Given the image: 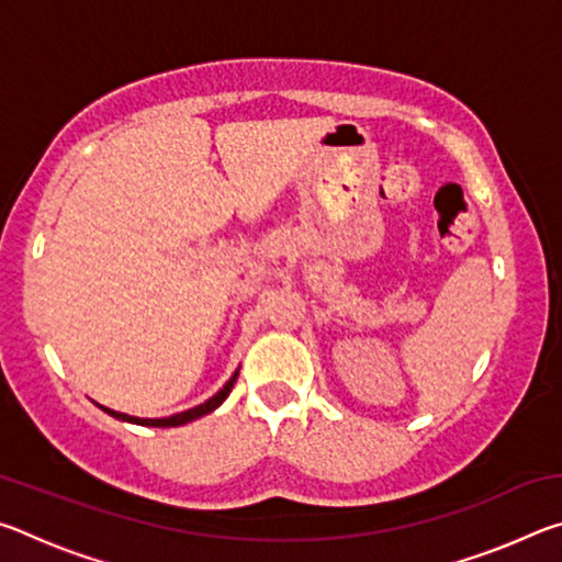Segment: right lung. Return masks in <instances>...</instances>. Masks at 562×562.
Listing matches in <instances>:
<instances>
[{
  "label": "right lung",
  "instance_id": "add662e5",
  "mask_svg": "<svg viewBox=\"0 0 562 562\" xmlns=\"http://www.w3.org/2000/svg\"><path fill=\"white\" fill-rule=\"evenodd\" d=\"M235 379H237V372L231 379H227V384L221 389V392L207 398L205 404L195 406V408H188V412H180V414H173V416H166V418H138V416H128V414L113 412V408H106V406H101V404H97V406L103 408V412H106V414H111L113 418H119V422H128V424H138V426H164V429H166V426H183L188 422H195V418H201L205 414L215 412V408L225 402L227 394L233 392Z\"/></svg>",
  "mask_w": 562,
  "mask_h": 562
}]
</instances>
